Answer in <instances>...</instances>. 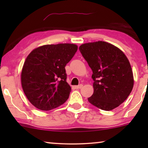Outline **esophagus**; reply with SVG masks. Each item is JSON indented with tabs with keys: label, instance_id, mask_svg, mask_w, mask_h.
I'll return each instance as SVG.
<instances>
[{
	"label": "esophagus",
	"instance_id": "obj_1",
	"mask_svg": "<svg viewBox=\"0 0 148 148\" xmlns=\"http://www.w3.org/2000/svg\"><path fill=\"white\" fill-rule=\"evenodd\" d=\"M82 86H83V85H82V84H80V85H78V86H74V87H75V89H80V88H82Z\"/></svg>",
	"mask_w": 148,
	"mask_h": 148
}]
</instances>
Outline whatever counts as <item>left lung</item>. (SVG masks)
<instances>
[{"label":"left lung","instance_id":"obj_1","mask_svg":"<svg viewBox=\"0 0 148 148\" xmlns=\"http://www.w3.org/2000/svg\"><path fill=\"white\" fill-rule=\"evenodd\" d=\"M79 49L92 71L94 92L89 102L105 111L119 106L129 97L134 85L126 56L118 47L103 41L84 44Z\"/></svg>","mask_w":148,"mask_h":148}]
</instances>
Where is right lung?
<instances>
[{
	"mask_svg": "<svg viewBox=\"0 0 148 148\" xmlns=\"http://www.w3.org/2000/svg\"><path fill=\"white\" fill-rule=\"evenodd\" d=\"M77 49L73 44L44 45L27 56L21 71V86L36 108L51 110L69 99L71 87L66 82L65 66Z\"/></svg>",
	"mask_w": 148,
	"mask_h": 148,
	"instance_id": "right-lung-1",
	"label": "right lung"
}]
</instances>
